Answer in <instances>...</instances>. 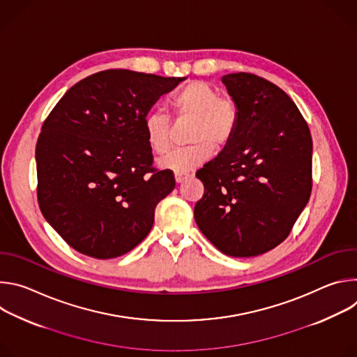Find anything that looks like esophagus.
I'll use <instances>...</instances> for the list:
<instances>
[{
	"label": "esophagus",
	"mask_w": 357,
	"mask_h": 357,
	"mask_svg": "<svg viewBox=\"0 0 357 357\" xmlns=\"http://www.w3.org/2000/svg\"><path fill=\"white\" fill-rule=\"evenodd\" d=\"M188 176H189L188 174H179V172H176V174H175V181H176L178 183H181V182H183Z\"/></svg>",
	"instance_id": "esophagus-1"
}]
</instances>
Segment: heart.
Instances as JSON below:
<instances>
[{
    "mask_svg": "<svg viewBox=\"0 0 357 357\" xmlns=\"http://www.w3.org/2000/svg\"><path fill=\"white\" fill-rule=\"evenodd\" d=\"M176 119L193 120L186 148L176 149L160 161L165 169L186 174L205 164L213 155V146H227L238 124V109L229 97L202 80L183 84L171 98ZM144 135L149 149L164 155L171 148V120L161 112H151L144 119Z\"/></svg>",
    "mask_w": 357,
    "mask_h": 357,
    "instance_id": "heart-1",
    "label": "heart"
}]
</instances>
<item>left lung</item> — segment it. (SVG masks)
Returning a JSON list of instances; mask_svg holds the SVG:
<instances>
[{
    "label": "left lung",
    "instance_id": "left-lung-1",
    "mask_svg": "<svg viewBox=\"0 0 357 357\" xmlns=\"http://www.w3.org/2000/svg\"><path fill=\"white\" fill-rule=\"evenodd\" d=\"M238 109L231 142L196 171L205 193L195 205L200 231L231 257L281 244L312 190V138L289 96L252 73L222 77Z\"/></svg>",
    "mask_w": 357,
    "mask_h": 357
}]
</instances>
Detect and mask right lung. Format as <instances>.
Here are the masks:
<instances>
[{"label": "right lung", "instance_id": "1", "mask_svg": "<svg viewBox=\"0 0 357 357\" xmlns=\"http://www.w3.org/2000/svg\"><path fill=\"white\" fill-rule=\"evenodd\" d=\"M183 79L98 72L70 87L43 121L35 149L38 203L76 251L120 257L151 231L175 176L152 165L144 119Z\"/></svg>", "mask_w": 357, "mask_h": 357}]
</instances>
